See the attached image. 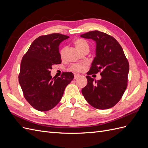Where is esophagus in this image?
<instances>
[{
  "label": "esophagus",
  "mask_w": 148,
  "mask_h": 148,
  "mask_svg": "<svg viewBox=\"0 0 148 148\" xmlns=\"http://www.w3.org/2000/svg\"><path fill=\"white\" fill-rule=\"evenodd\" d=\"M79 74L75 73V74H74V78H75V79H76V78H78V77H79Z\"/></svg>",
  "instance_id": "esophagus-1"
}]
</instances>
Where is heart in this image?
Instances as JSON below:
<instances>
[{
  "label": "heart",
  "mask_w": 148,
  "mask_h": 148,
  "mask_svg": "<svg viewBox=\"0 0 148 148\" xmlns=\"http://www.w3.org/2000/svg\"><path fill=\"white\" fill-rule=\"evenodd\" d=\"M74 44L78 50L81 52H83L84 51L88 50L89 51V42L84 39L78 38L75 40ZM66 48V47H62L60 50V56L61 59H64L65 56ZM86 64H75L73 65H71L70 68V70L74 71H83L86 66Z\"/></svg>",
  "instance_id": "b5f03b06"
}]
</instances>
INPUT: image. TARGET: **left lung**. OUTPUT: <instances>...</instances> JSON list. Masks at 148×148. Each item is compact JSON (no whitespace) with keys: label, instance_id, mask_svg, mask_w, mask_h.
Returning a JSON list of instances; mask_svg holds the SVG:
<instances>
[{"label":"left lung","instance_id":"1","mask_svg":"<svg viewBox=\"0 0 148 148\" xmlns=\"http://www.w3.org/2000/svg\"><path fill=\"white\" fill-rule=\"evenodd\" d=\"M80 36L96 41V57L87 73V85L82 90L85 99L95 108L107 109L122 98L127 86L129 63L123 49L114 37L99 31ZM101 71L102 78L96 81L89 75Z\"/></svg>","mask_w":148,"mask_h":148}]
</instances>
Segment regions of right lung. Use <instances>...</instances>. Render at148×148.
<instances>
[{
	"label": "right lung",
	"instance_id": "right-lung-1",
	"mask_svg": "<svg viewBox=\"0 0 148 148\" xmlns=\"http://www.w3.org/2000/svg\"><path fill=\"white\" fill-rule=\"evenodd\" d=\"M69 38L59 33L41 36L22 58L19 83L26 100L39 111H47L57 106L74 78L71 72H64L57 78L51 75L52 66L62 62L59 44Z\"/></svg>",
	"mask_w": 148,
	"mask_h": 148
}]
</instances>
